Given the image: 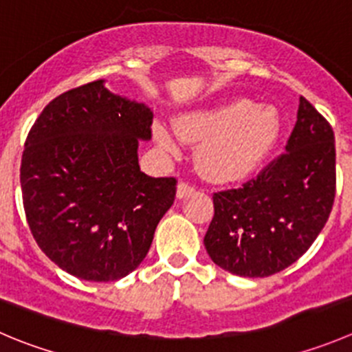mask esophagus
<instances>
[{"instance_id": "esophagus-1", "label": "esophagus", "mask_w": 352, "mask_h": 352, "mask_svg": "<svg viewBox=\"0 0 352 352\" xmlns=\"http://www.w3.org/2000/svg\"><path fill=\"white\" fill-rule=\"evenodd\" d=\"M192 192H194V186L184 182V180H182V182H179V186H177V197H179V199L190 196Z\"/></svg>"}]
</instances>
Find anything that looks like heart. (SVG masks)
<instances>
[{
  "label": "heart",
  "instance_id": "b5f03b06",
  "mask_svg": "<svg viewBox=\"0 0 352 352\" xmlns=\"http://www.w3.org/2000/svg\"><path fill=\"white\" fill-rule=\"evenodd\" d=\"M173 125L156 124L155 138L163 149L177 153L184 139L201 141L197 162L210 179H244L261 165L277 144L282 122L272 107H256L234 98L213 107L187 111Z\"/></svg>",
  "mask_w": 352,
  "mask_h": 352
}]
</instances>
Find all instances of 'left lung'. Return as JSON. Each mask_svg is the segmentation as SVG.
<instances>
[{
    "label": "left lung",
    "instance_id": "8db88e82",
    "mask_svg": "<svg viewBox=\"0 0 352 352\" xmlns=\"http://www.w3.org/2000/svg\"><path fill=\"white\" fill-rule=\"evenodd\" d=\"M333 197V131L301 96L285 153L242 187L213 194L204 248L230 274L270 277L308 251L329 220Z\"/></svg>",
    "mask_w": 352,
    "mask_h": 352
}]
</instances>
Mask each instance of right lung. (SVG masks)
I'll return each instance as SVG.
<instances>
[{
    "label": "right lung",
    "instance_id": "obj_1",
    "mask_svg": "<svg viewBox=\"0 0 352 352\" xmlns=\"http://www.w3.org/2000/svg\"><path fill=\"white\" fill-rule=\"evenodd\" d=\"M153 111L103 80L54 98L34 122L20 165L23 210L41 251L61 270L113 282L141 265L175 201V177L139 168Z\"/></svg>",
    "mask_w": 352,
    "mask_h": 352
}]
</instances>
